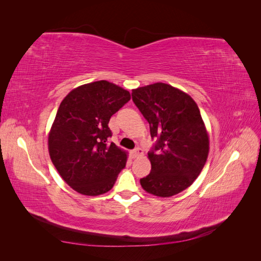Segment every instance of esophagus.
<instances>
[{"label":"esophagus","instance_id":"1","mask_svg":"<svg viewBox=\"0 0 261 261\" xmlns=\"http://www.w3.org/2000/svg\"><path fill=\"white\" fill-rule=\"evenodd\" d=\"M144 153V150L141 149V148H139V147H137V148H135L132 151V155L134 156V158H136V156H139V155H141Z\"/></svg>","mask_w":261,"mask_h":261}]
</instances>
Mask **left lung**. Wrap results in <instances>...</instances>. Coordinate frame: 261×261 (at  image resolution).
<instances>
[{
  "label": "left lung",
  "instance_id": "obj_1",
  "mask_svg": "<svg viewBox=\"0 0 261 261\" xmlns=\"http://www.w3.org/2000/svg\"><path fill=\"white\" fill-rule=\"evenodd\" d=\"M132 98L155 138L148 152L151 172L140 178L141 187L159 197L183 192L200 174L209 153L198 106L187 93L163 83L134 89Z\"/></svg>",
  "mask_w": 261,
  "mask_h": 261
}]
</instances>
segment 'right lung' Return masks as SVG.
Instances as JSON below:
<instances>
[{
    "label": "right lung",
    "instance_id": "1",
    "mask_svg": "<svg viewBox=\"0 0 261 261\" xmlns=\"http://www.w3.org/2000/svg\"><path fill=\"white\" fill-rule=\"evenodd\" d=\"M130 93L107 81L73 89L61 102L49 134V153L62 178L77 193L98 196L111 189L127 155L109 128Z\"/></svg>",
    "mask_w": 261,
    "mask_h": 261
}]
</instances>
